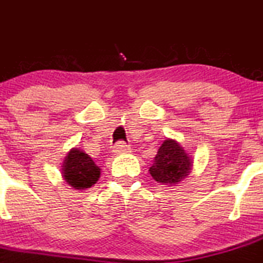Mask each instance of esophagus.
Returning <instances> with one entry per match:
<instances>
[{"mask_svg": "<svg viewBox=\"0 0 263 263\" xmlns=\"http://www.w3.org/2000/svg\"><path fill=\"white\" fill-rule=\"evenodd\" d=\"M114 153H116V154H127V153H131V149H129V146H127L124 142L119 141L118 144L114 146Z\"/></svg>", "mask_w": 263, "mask_h": 263, "instance_id": "esophagus-1", "label": "esophagus"}]
</instances>
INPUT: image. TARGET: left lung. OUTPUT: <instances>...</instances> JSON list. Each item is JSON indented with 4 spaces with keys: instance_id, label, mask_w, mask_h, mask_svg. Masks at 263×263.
Returning a JSON list of instances; mask_svg holds the SVG:
<instances>
[{
    "instance_id": "left-lung-1",
    "label": "left lung",
    "mask_w": 263,
    "mask_h": 263,
    "mask_svg": "<svg viewBox=\"0 0 263 263\" xmlns=\"http://www.w3.org/2000/svg\"><path fill=\"white\" fill-rule=\"evenodd\" d=\"M193 163L191 153L186 152L176 140L167 139L158 149L149 173L162 185L176 186L190 175Z\"/></svg>"
}]
</instances>
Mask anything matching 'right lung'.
I'll use <instances>...</instances> for the list:
<instances>
[{"label": "right lung", "mask_w": 263, "mask_h": 263, "mask_svg": "<svg viewBox=\"0 0 263 263\" xmlns=\"http://www.w3.org/2000/svg\"><path fill=\"white\" fill-rule=\"evenodd\" d=\"M100 167L83 150L72 147L61 164L64 181L76 190H86L100 178Z\"/></svg>", "instance_id": "obj_1"}]
</instances>
